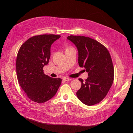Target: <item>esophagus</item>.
Returning a JSON list of instances; mask_svg holds the SVG:
<instances>
[{
    "label": "esophagus",
    "mask_w": 133,
    "mask_h": 133,
    "mask_svg": "<svg viewBox=\"0 0 133 133\" xmlns=\"http://www.w3.org/2000/svg\"><path fill=\"white\" fill-rule=\"evenodd\" d=\"M63 80H64V81H68L71 80V79L69 78H64V79H63Z\"/></svg>",
    "instance_id": "34e87169"
}]
</instances>
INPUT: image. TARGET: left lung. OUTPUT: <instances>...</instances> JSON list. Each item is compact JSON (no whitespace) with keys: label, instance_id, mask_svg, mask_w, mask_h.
Instances as JSON below:
<instances>
[{"label":"left lung","instance_id":"1","mask_svg":"<svg viewBox=\"0 0 133 133\" xmlns=\"http://www.w3.org/2000/svg\"><path fill=\"white\" fill-rule=\"evenodd\" d=\"M71 41L78 50V62L84 67L88 77L82 79L81 87L76 92L78 99L88 106L101 102L107 95L114 77L112 60L107 48L99 42L84 36H70Z\"/></svg>","mask_w":133,"mask_h":133}]
</instances>
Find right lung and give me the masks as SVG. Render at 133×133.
<instances>
[{"instance_id": "add662e5", "label": "right lung", "mask_w": 133, "mask_h": 133, "mask_svg": "<svg viewBox=\"0 0 133 133\" xmlns=\"http://www.w3.org/2000/svg\"><path fill=\"white\" fill-rule=\"evenodd\" d=\"M61 36L43 34L33 36L21 46L17 54L16 72L20 87L29 98L38 103L50 100L57 92L61 79L44 73L51 56V46Z\"/></svg>"}]
</instances>
